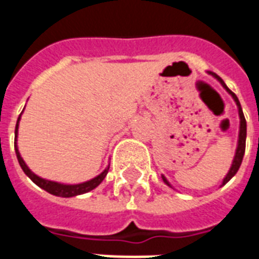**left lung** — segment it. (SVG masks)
<instances>
[{"instance_id":"left-lung-1","label":"left lung","mask_w":259,"mask_h":259,"mask_svg":"<svg viewBox=\"0 0 259 259\" xmlns=\"http://www.w3.org/2000/svg\"><path fill=\"white\" fill-rule=\"evenodd\" d=\"M208 75H211V76H213V78L217 79L218 82L221 83L222 86H223V89L227 91V93L233 97L234 102L237 103V107H238V114H239V134H238V144H237V149H235V154H234V158H233V164H231V166H230L229 172H227V175L225 176V179H223V181H222L221 187H223V185L226 184V183H229L231 179H233L234 176H235V173L238 172V169H239V166H241L242 164V160H243V154H245V148H246V119H245V115H243V111H242V107H241V103H239V99L237 98V95L231 91V90L229 89V87L226 86V83L222 80V78H219L217 74H213V72H211V71H208L207 72ZM162 177V181L165 183L168 187H170V188H173L172 184H170L169 181L166 180V177L164 176V175H161ZM175 189V188H173Z\"/></svg>"}]
</instances>
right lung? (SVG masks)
<instances>
[{
    "label": "right lung",
    "mask_w": 259,
    "mask_h": 259,
    "mask_svg": "<svg viewBox=\"0 0 259 259\" xmlns=\"http://www.w3.org/2000/svg\"><path fill=\"white\" fill-rule=\"evenodd\" d=\"M22 111H24V110H22ZM21 114H20V117H18L17 123H16V130H14V150H16V156H17L18 164L21 166V169L24 170V173L29 177L30 180L33 181L34 184L38 185L40 188H42L44 191L51 193V195H55V196L60 197H72L78 196V195H83V193H87L90 192V191H93L94 188H97L98 185L101 184L102 181H103V179L106 177V175H107V172H109L110 165L106 166V169L102 173H99L98 176L94 177V179H91V180L89 181H84V183H79V184H63V183H58V181L47 180V179H42V177L37 176L36 173L32 172L25 164V161L22 160L20 152H18L17 136L18 123H20V119H21Z\"/></svg>",
    "instance_id": "1"
}]
</instances>
